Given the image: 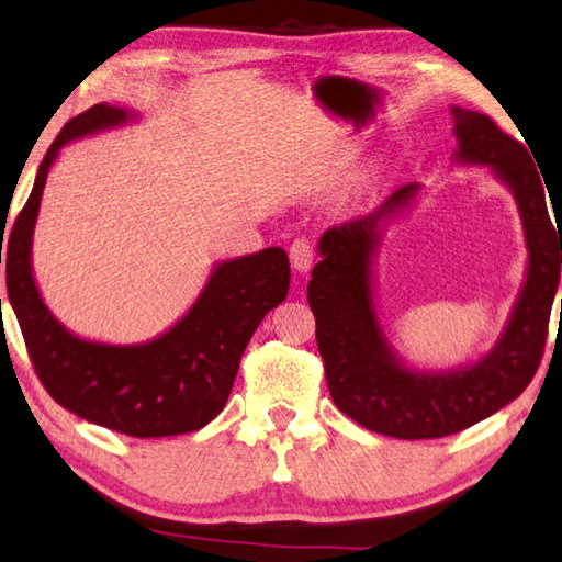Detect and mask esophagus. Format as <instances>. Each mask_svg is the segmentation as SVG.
Wrapping results in <instances>:
<instances>
[{
  "mask_svg": "<svg viewBox=\"0 0 562 562\" xmlns=\"http://www.w3.org/2000/svg\"><path fill=\"white\" fill-rule=\"evenodd\" d=\"M290 260H292V268L300 272V274H306L312 270L314 266V248L306 238H296L294 244L290 246Z\"/></svg>",
  "mask_w": 562,
  "mask_h": 562,
  "instance_id": "obj_1",
  "label": "esophagus"
}]
</instances>
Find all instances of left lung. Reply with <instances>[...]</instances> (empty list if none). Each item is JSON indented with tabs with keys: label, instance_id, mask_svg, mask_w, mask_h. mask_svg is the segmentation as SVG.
Returning a JSON list of instances; mask_svg holds the SVG:
<instances>
[{
	"label": "left lung",
	"instance_id": "left-lung-1",
	"mask_svg": "<svg viewBox=\"0 0 562 562\" xmlns=\"http://www.w3.org/2000/svg\"><path fill=\"white\" fill-rule=\"evenodd\" d=\"M450 114L453 160L487 165L509 187L529 250L524 284L497 344L465 366L419 370L406 366L384 334L375 304V258L387 226L419 200V182L400 187L372 214L324 231L322 260L306 290L334 404L370 431L406 441L458 434L519 397L541 362L560 282V224L553 226L548 214L543 180L529 150L487 114L463 106H450Z\"/></svg>",
	"mask_w": 562,
	"mask_h": 562
}]
</instances>
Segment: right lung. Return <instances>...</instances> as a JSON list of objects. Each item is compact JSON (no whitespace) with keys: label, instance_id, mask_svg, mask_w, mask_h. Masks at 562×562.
<instances>
[{"label":"right lung","instance_id":"obj_1","mask_svg":"<svg viewBox=\"0 0 562 562\" xmlns=\"http://www.w3.org/2000/svg\"><path fill=\"white\" fill-rule=\"evenodd\" d=\"M136 119L121 106L94 104L65 124L9 234L7 292L36 375L55 402L112 431L160 438L196 431L224 409L250 336L288 296L290 260L272 246L216 262L184 316L143 344H102L65 328L33 278L31 246L43 187L63 146Z\"/></svg>","mask_w":562,"mask_h":562}]
</instances>
